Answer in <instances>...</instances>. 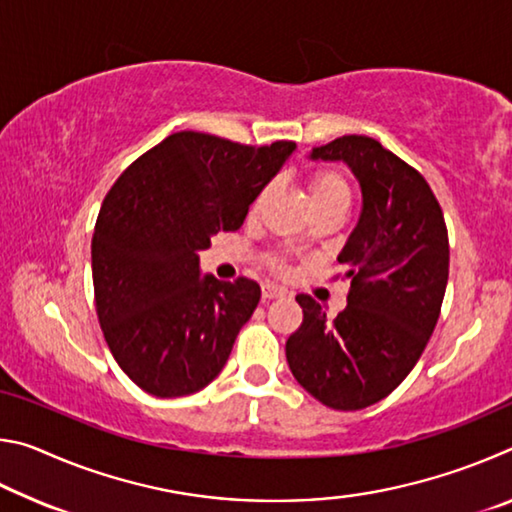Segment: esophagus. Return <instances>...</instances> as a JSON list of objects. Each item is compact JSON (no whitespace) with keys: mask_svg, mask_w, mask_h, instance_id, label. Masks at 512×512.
Here are the masks:
<instances>
[{"mask_svg":"<svg viewBox=\"0 0 512 512\" xmlns=\"http://www.w3.org/2000/svg\"><path fill=\"white\" fill-rule=\"evenodd\" d=\"M287 296V291L282 287H277V284H262V298L264 300H273V298H282Z\"/></svg>","mask_w":512,"mask_h":512,"instance_id":"34e87169","label":"esophagus"}]
</instances>
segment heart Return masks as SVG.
Masks as SVG:
<instances>
[{
  "mask_svg": "<svg viewBox=\"0 0 512 512\" xmlns=\"http://www.w3.org/2000/svg\"><path fill=\"white\" fill-rule=\"evenodd\" d=\"M266 192L259 194L253 205H250V212H257L259 205H262ZM309 198L311 205H325V203H348L350 201V187L345 183V178L336 171H316L314 176L309 178Z\"/></svg>",
  "mask_w": 512,
  "mask_h": 512,
  "instance_id": "1",
  "label": "heart"
}]
</instances>
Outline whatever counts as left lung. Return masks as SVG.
Returning <instances> with one entry per match:
<instances>
[{"label":"left lung","instance_id":"left-lung-1","mask_svg":"<svg viewBox=\"0 0 512 512\" xmlns=\"http://www.w3.org/2000/svg\"><path fill=\"white\" fill-rule=\"evenodd\" d=\"M309 158L348 164L363 205L339 255L348 307L329 318L314 298L296 296L302 325L287 361L318 402L359 411L393 393L427 348L449 275L445 216L427 180L372 137L345 135Z\"/></svg>","mask_w":512,"mask_h":512}]
</instances>
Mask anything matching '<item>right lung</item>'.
<instances>
[{"label": "right lung", "mask_w": 512, "mask_h": 512, "mask_svg": "<svg viewBox=\"0 0 512 512\" xmlns=\"http://www.w3.org/2000/svg\"><path fill=\"white\" fill-rule=\"evenodd\" d=\"M296 142L246 146L173 133L103 198L92 237L97 316L119 368L142 391L180 397L223 370L262 289L201 275L198 253L239 230Z\"/></svg>", "instance_id": "add662e5"}]
</instances>
